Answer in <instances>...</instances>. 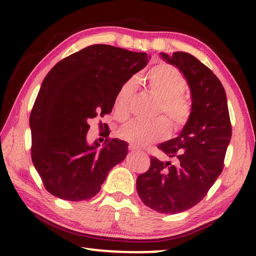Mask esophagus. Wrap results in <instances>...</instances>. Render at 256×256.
Returning <instances> with one entry per match:
<instances>
[{"label": "esophagus", "mask_w": 256, "mask_h": 256, "mask_svg": "<svg viewBox=\"0 0 256 256\" xmlns=\"http://www.w3.org/2000/svg\"><path fill=\"white\" fill-rule=\"evenodd\" d=\"M128 149L131 150V151H138V148H136V146H133V144H130V146H128Z\"/></svg>", "instance_id": "1"}]
</instances>
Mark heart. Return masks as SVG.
Masks as SVG:
<instances>
[{
	"label": "heart",
	"mask_w": 256,
	"mask_h": 256,
	"mask_svg": "<svg viewBox=\"0 0 256 256\" xmlns=\"http://www.w3.org/2000/svg\"><path fill=\"white\" fill-rule=\"evenodd\" d=\"M146 86L149 92L159 98L157 114L164 112L180 128L188 123L192 105L184 92L188 81L183 73L170 64H160L151 68L146 74ZM138 84L134 76L128 78L120 86L114 98V112L118 118H125ZM170 132V122L166 116H159L152 120H130L120 128L118 136L136 146H144L162 140Z\"/></svg>",
	"instance_id": "b5f03b06"
}]
</instances>
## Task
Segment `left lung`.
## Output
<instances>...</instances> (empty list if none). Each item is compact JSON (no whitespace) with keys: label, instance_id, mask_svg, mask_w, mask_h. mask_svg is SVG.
Here are the masks:
<instances>
[{"label":"left lung","instance_id":"obj_1","mask_svg":"<svg viewBox=\"0 0 256 256\" xmlns=\"http://www.w3.org/2000/svg\"><path fill=\"white\" fill-rule=\"evenodd\" d=\"M162 56L184 73L192 94V112L180 136L158 146L176 162L151 156L149 170L138 176L136 190L150 209L174 214L203 200L222 174L232 123L226 92L209 68L185 52Z\"/></svg>","mask_w":256,"mask_h":256}]
</instances>
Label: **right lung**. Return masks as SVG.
I'll use <instances>...</instances> for the list:
<instances>
[{
	"mask_svg": "<svg viewBox=\"0 0 256 256\" xmlns=\"http://www.w3.org/2000/svg\"><path fill=\"white\" fill-rule=\"evenodd\" d=\"M146 53L97 44L60 60L47 73L30 112L32 159L50 194L68 201L89 200L128 144H86L92 118L110 114L120 86L148 64Z\"/></svg>",
	"mask_w": 256,
	"mask_h": 256,
	"instance_id": "add662e5",
	"label": "right lung"
}]
</instances>
